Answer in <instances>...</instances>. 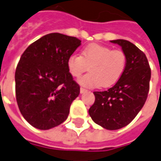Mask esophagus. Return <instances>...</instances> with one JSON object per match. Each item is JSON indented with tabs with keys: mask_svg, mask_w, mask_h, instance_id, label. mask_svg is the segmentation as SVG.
<instances>
[{
	"mask_svg": "<svg viewBox=\"0 0 161 161\" xmlns=\"http://www.w3.org/2000/svg\"><path fill=\"white\" fill-rule=\"evenodd\" d=\"M80 93H85V92H87V90H86V89H85V88L81 87L80 88Z\"/></svg>",
	"mask_w": 161,
	"mask_h": 161,
	"instance_id": "34e87169",
	"label": "esophagus"
}]
</instances>
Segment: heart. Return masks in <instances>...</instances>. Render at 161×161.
Masks as SVG:
<instances>
[{
	"label": "heart",
	"instance_id": "1",
	"mask_svg": "<svg viewBox=\"0 0 161 161\" xmlns=\"http://www.w3.org/2000/svg\"><path fill=\"white\" fill-rule=\"evenodd\" d=\"M127 57L121 50L99 44H90L82 50L81 55L72 54L67 59L69 73L78 78L89 67L90 73L82 76L78 82L86 87H108L115 84L124 74Z\"/></svg>",
	"mask_w": 161,
	"mask_h": 161
}]
</instances>
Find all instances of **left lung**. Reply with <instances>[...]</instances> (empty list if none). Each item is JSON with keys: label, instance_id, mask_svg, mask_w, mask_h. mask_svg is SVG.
Here are the masks:
<instances>
[{"label": "left lung", "instance_id": "left-lung-1", "mask_svg": "<svg viewBox=\"0 0 161 161\" xmlns=\"http://www.w3.org/2000/svg\"><path fill=\"white\" fill-rule=\"evenodd\" d=\"M127 57L124 74L115 85L103 92H94L95 102L89 114L96 124L107 130L127 125L143 107L149 91L151 69L144 53L131 42L114 40Z\"/></svg>", "mask_w": 161, "mask_h": 161}]
</instances>
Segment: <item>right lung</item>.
Masks as SVG:
<instances>
[{
	"instance_id": "add662e5",
	"label": "right lung",
	"mask_w": 161,
	"mask_h": 161,
	"mask_svg": "<svg viewBox=\"0 0 161 161\" xmlns=\"http://www.w3.org/2000/svg\"><path fill=\"white\" fill-rule=\"evenodd\" d=\"M81 41L59 33L42 36L22 54L15 72V91L22 115L30 125L48 130L68 118L80 86L67 68V59Z\"/></svg>"
}]
</instances>
